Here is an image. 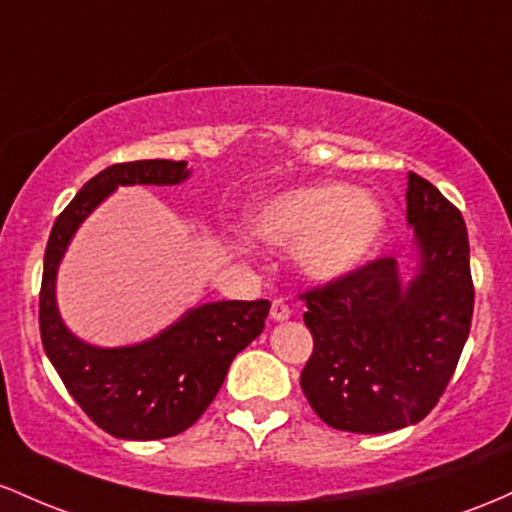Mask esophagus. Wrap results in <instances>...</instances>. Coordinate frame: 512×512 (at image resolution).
I'll list each match as a JSON object with an SVG mask.
<instances>
[{
	"label": "esophagus",
	"instance_id": "1",
	"mask_svg": "<svg viewBox=\"0 0 512 512\" xmlns=\"http://www.w3.org/2000/svg\"><path fill=\"white\" fill-rule=\"evenodd\" d=\"M271 319L273 321H287L290 319V307L283 300H273L271 304Z\"/></svg>",
	"mask_w": 512,
	"mask_h": 512
}]
</instances>
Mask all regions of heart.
<instances>
[{"instance_id":"obj_1","label":"heart","mask_w":512,"mask_h":512,"mask_svg":"<svg viewBox=\"0 0 512 512\" xmlns=\"http://www.w3.org/2000/svg\"><path fill=\"white\" fill-rule=\"evenodd\" d=\"M246 232L275 249H297V266L309 280L338 283L375 254L384 210L375 195L346 183H307L254 205Z\"/></svg>"}]
</instances>
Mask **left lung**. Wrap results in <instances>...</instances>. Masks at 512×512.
Listing matches in <instances>:
<instances>
[{
  "mask_svg": "<svg viewBox=\"0 0 512 512\" xmlns=\"http://www.w3.org/2000/svg\"><path fill=\"white\" fill-rule=\"evenodd\" d=\"M406 222L416 268L396 258L304 292L314 353L300 384L324 423L348 433H392L423 421L445 392L472 329L474 285L462 212L409 174Z\"/></svg>",
  "mask_w": 512,
  "mask_h": 512,
  "instance_id": "8db88e82",
  "label": "left lung"
}]
</instances>
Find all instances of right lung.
<instances>
[{
	"label": "right lung",
	"instance_id": "obj_1",
	"mask_svg": "<svg viewBox=\"0 0 512 512\" xmlns=\"http://www.w3.org/2000/svg\"><path fill=\"white\" fill-rule=\"evenodd\" d=\"M186 162L142 159L113 164L86 181L60 212L45 246L40 285V338L67 392L96 426L120 440H159L191 428L225 382L229 365L261 336L271 302L222 300L188 309L142 343L101 348L67 329L55 297L67 246L118 186H179Z\"/></svg>",
	"mask_w": 512,
	"mask_h": 512
}]
</instances>
